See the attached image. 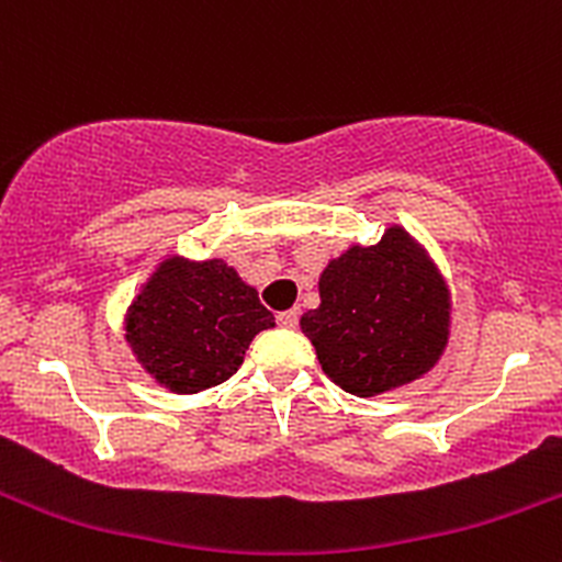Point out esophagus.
Returning a JSON list of instances; mask_svg holds the SVG:
<instances>
[{
  "label": "esophagus",
  "instance_id": "34e87169",
  "mask_svg": "<svg viewBox=\"0 0 562 562\" xmlns=\"http://www.w3.org/2000/svg\"><path fill=\"white\" fill-rule=\"evenodd\" d=\"M277 323H280L282 328H296L299 326V313H296V310H285V313L277 315Z\"/></svg>",
  "mask_w": 562,
  "mask_h": 562
}]
</instances>
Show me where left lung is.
Wrapping results in <instances>:
<instances>
[{
	"instance_id": "8db88e82",
	"label": "left lung",
	"mask_w": 562,
	"mask_h": 562,
	"mask_svg": "<svg viewBox=\"0 0 562 562\" xmlns=\"http://www.w3.org/2000/svg\"><path fill=\"white\" fill-rule=\"evenodd\" d=\"M321 307L299 326L323 372L356 396H378L427 375L451 334V291L429 252L402 225L350 245L317 280Z\"/></svg>"
}]
</instances>
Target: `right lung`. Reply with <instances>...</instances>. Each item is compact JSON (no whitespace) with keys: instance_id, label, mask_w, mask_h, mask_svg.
Listing matches in <instances>:
<instances>
[{"instance_id":"obj_1","label":"right lung","mask_w":562,"mask_h":562,"mask_svg":"<svg viewBox=\"0 0 562 562\" xmlns=\"http://www.w3.org/2000/svg\"><path fill=\"white\" fill-rule=\"evenodd\" d=\"M271 326L274 315L234 266L168 255L130 302L124 339L160 386L198 394L228 381L255 334Z\"/></svg>"}]
</instances>
